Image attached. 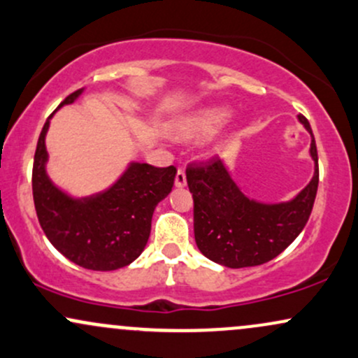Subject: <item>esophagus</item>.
Listing matches in <instances>:
<instances>
[{"instance_id":"esophagus-1","label":"esophagus","mask_w":358,"mask_h":358,"mask_svg":"<svg viewBox=\"0 0 358 358\" xmlns=\"http://www.w3.org/2000/svg\"><path fill=\"white\" fill-rule=\"evenodd\" d=\"M175 185L176 187H185V185H187V175H185L183 168H178V171H176Z\"/></svg>"}]
</instances>
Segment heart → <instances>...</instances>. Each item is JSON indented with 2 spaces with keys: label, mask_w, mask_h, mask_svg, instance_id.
I'll return each instance as SVG.
<instances>
[{
  "label": "heart",
  "mask_w": 358,
  "mask_h": 358,
  "mask_svg": "<svg viewBox=\"0 0 358 358\" xmlns=\"http://www.w3.org/2000/svg\"><path fill=\"white\" fill-rule=\"evenodd\" d=\"M227 116L229 113L225 109L208 110V113L202 114V116H196L190 119L188 122H185V126L182 127V134L185 138L210 136L213 131L227 119Z\"/></svg>",
  "instance_id": "b5f03b06"
}]
</instances>
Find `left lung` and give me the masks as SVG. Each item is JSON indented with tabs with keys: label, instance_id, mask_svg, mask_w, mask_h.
Segmentation results:
<instances>
[{
	"label": "left lung",
	"instance_id": "1",
	"mask_svg": "<svg viewBox=\"0 0 358 358\" xmlns=\"http://www.w3.org/2000/svg\"><path fill=\"white\" fill-rule=\"evenodd\" d=\"M299 121L311 133L315 176L293 202L262 205L241 193L220 158L193 162L187 182L193 196V231L200 252L227 268L264 264L285 250L310 219L318 190V151L305 116Z\"/></svg>",
	"mask_w": 358,
	"mask_h": 358
}]
</instances>
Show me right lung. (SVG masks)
Wrapping results in <instances>:
<instances>
[{
    "label": "right lung",
    "mask_w": 358,
    "mask_h": 358,
    "mask_svg": "<svg viewBox=\"0 0 358 358\" xmlns=\"http://www.w3.org/2000/svg\"><path fill=\"white\" fill-rule=\"evenodd\" d=\"M79 94H69L60 106L71 104ZM47 129L48 121L36 143L31 171L35 210L45 236L80 268L114 271L131 264L150 239L155 207L171 192L176 168L133 163L109 190L77 202L57 190L45 173Z\"/></svg>",
    "instance_id": "obj_1"
}]
</instances>
